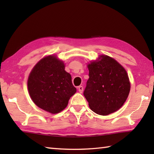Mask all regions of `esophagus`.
<instances>
[{
  "label": "esophagus",
  "mask_w": 154,
  "mask_h": 154,
  "mask_svg": "<svg viewBox=\"0 0 154 154\" xmlns=\"http://www.w3.org/2000/svg\"><path fill=\"white\" fill-rule=\"evenodd\" d=\"M77 89H78V90H79L80 93H83V86H79V87H78Z\"/></svg>",
  "instance_id": "1"
}]
</instances>
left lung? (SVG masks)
Masks as SVG:
<instances>
[{
  "mask_svg": "<svg viewBox=\"0 0 154 154\" xmlns=\"http://www.w3.org/2000/svg\"><path fill=\"white\" fill-rule=\"evenodd\" d=\"M89 78L83 94L90 109L106 116L122 106L130 93L128 76L122 65L106 55L87 65Z\"/></svg>",
  "mask_w": 154,
  "mask_h": 154,
  "instance_id": "obj_1",
  "label": "left lung"
}]
</instances>
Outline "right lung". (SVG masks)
Masks as SVG:
<instances>
[{"mask_svg":"<svg viewBox=\"0 0 154 154\" xmlns=\"http://www.w3.org/2000/svg\"><path fill=\"white\" fill-rule=\"evenodd\" d=\"M28 89L35 105L51 114L65 109L77 91L71 75L65 71L63 62L55 55L42 58L32 69Z\"/></svg>","mask_w":154,"mask_h":154,"instance_id":"add662e5","label":"right lung"}]
</instances>
